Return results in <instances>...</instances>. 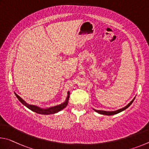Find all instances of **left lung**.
Returning a JSON list of instances; mask_svg holds the SVG:
<instances>
[{"mask_svg":"<svg viewBox=\"0 0 149 149\" xmlns=\"http://www.w3.org/2000/svg\"><path fill=\"white\" fill-rule=\"evenodd\" d=\"M134 100H135V97L134 100H133L131 102L128 104V105L125 107L120 109H118V110L115 111H98V110H95V111L97 112V113H98L101 114H105V115H113V114H116L120 113V112L124 111L125 109H126L127 107H129L131 105V104L133 103V101H134Z\"/></svg>","mask_w":149,"mask_h":149,"instance_id":"1","label":"left lung"}]
</instances>
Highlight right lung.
Masks as SVG:
<instances>
[{
    "instance_id": "1",
    "label": "right lung",
    "mask_w": 149,
    "mask_h": 149,
    "mask_svg": "<svg viewBox=\"0 0 149 149\" xmlns=\"http://www.w3.org/2000/svg\"><path fill=\"white\" fill-rule=\"evenodd\" d=\"M15 95H16V97H17L18 100H19V101L23 104V105H24L25 106L27 107V108L29 109L30 110H31L32 111H34L36 113L41 114H55V113H57V112H59L61 110H62V109H63L67 105L68 101H69V92H68V96L67 97V100L65 101V102L61 104V105H57L55 107H52L46 109H40V108L38 107L37 106L29 105V104L26 103L24 100H22V99L21 98L19 95H17L15 93Z\"/></svg>"
}]
</instances>
